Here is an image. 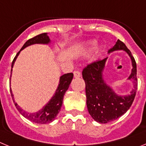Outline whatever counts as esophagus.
<instances>
[{"mask_svg": "<svg viewBox=\"0 0 146 146\" xmlns=\"http://www.w3.org/2000/svg\"><path fill=\"white\" fill-rule=\"evenodd\" d=\"M74 77H76V78H78V77H80L81 76V73L80 71L77 70V71H74Z\"/></svg>", "mask_w": 146, "mask_h": 146, "instance_id": "34e87169", "label": "esophagus"}]
</instances>
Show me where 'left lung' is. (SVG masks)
<instances>
[{"instance_id": "left-lung-1", "label": "left lung", "mask_w": 146, "mask_h": 146, "mask_svg": "<svg viewBox=\"0 0 146 146\" xmlns=\"http://www.w3.org/2000/svg\"><path fill=\"white\" fill-rule=\"evenodd\" d=\"M118 50H124L129 54L133 66L129 79L133 80L135 85L131 94L128 96H118L104 82L102 72L107 58L88 64L82 70V78L86 82L88 110L91 117L99 123H108L123 115L129 109L136 95L137 88L136 61L131 51L119 39L108 52Z\"/></svg>"}]
</instances>
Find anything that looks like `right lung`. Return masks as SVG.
<instances>
[{
  "instance_id": "1",
  "label": "right lung",
  "mask_w": 146,
  "mask_h": 146,
  "mask_svg": "<svg viewBox=\"0 0 146 146\" xmlns=\"http://www.w3.org/2000/svg\"><path fill=\"white\" fill-rule=\"evenodd\" d=\"M50 41V40L49 38V36H47V33H41V34L37 35L36 36H34L33 38L28 39L24 44L21 50L17 53L16 56L15 57L12 61V64H11V68H13L15 60H16L18 55H19V53H20L22 50H23V49L29 46V45L33 44H48ZM11 71H12V69H11ZM73 77H74L73 73H67V74L62 75L60 77L58 87L57 90L55 91V95L52 96V99H50V101L42 110H40L39 111L35 113H28L24 111L23 110H22L21 108H20V106L14 100L13 94L11 92V88H10L11 97H12L13 102L15 103V107L18 110V111L20 112L23 116L26 118L27 119L33 121L34 123L44 124V123H48L52 122L55 119V117L57 116L58 113L60 111L62 106V102H63V100H64V94H65L66 91H67V89L69 88V85H70L71 82L73 79ZM10 79H11V77H10Z\"/></svg>"
}]
</instances>
